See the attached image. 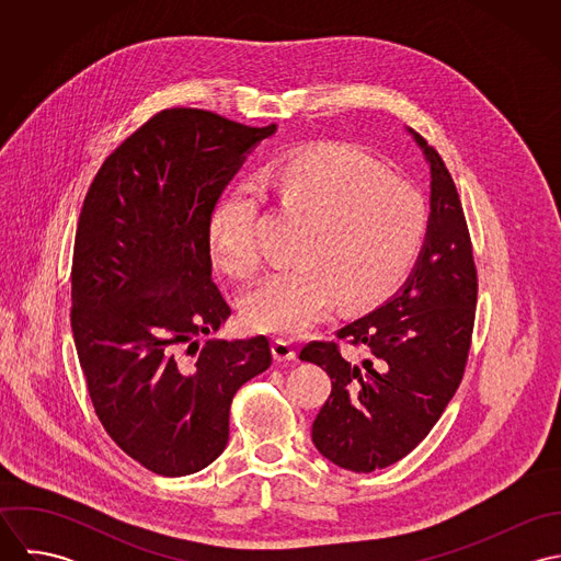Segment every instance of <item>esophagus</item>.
Returning <instances> with one entry per match:
<instances>
[{"mask_svg":"<svg viewBox=\"0 0 561 561\" xmlns=\"http://www.w3.org/2000/svg\"><path fill=\"white\" fill-rule=\"evenodd\" d=\"M272 354L276 360H294L296 358V345L287 339H274Z\"/></svg>","mask_w":561,"mask_h":561,"instance_id":"34e87169","label":"esophagus"}]
</instances>
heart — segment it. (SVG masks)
Here are the masks:
<instances>
[{"label":"heart","instance_id":"obj_1","mask_svg":"<svg viewBox=\"0 0 561 561\" xmlns=\"http://www.w3.org/2000/svg\"><path fill=\"white\" fill-rule=\"evenodd\" d=\"M263 185L307 227L296 243L298 263L272 272L243 298V320L254 330L298 334L336 300L350 309L376 305L400 287L421 254L430 227L423 196L352 145L289 153ZM261 187L243 183L214 211L211 250L233 276L261 270Z\"/></svg>","mask_w":561,"mask_h":561}]
</instances>
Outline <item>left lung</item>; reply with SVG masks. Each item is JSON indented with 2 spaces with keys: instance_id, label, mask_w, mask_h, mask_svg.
Segmentation results:
<instances>
[{
  "instance_id": "1",
  "label": "left lung",
  "mask_w": 561,
  "mask_h": 561,
  "mask_svg": "<svg viewBox=\"0 0 561 561\" xmlns=\"http://www.w3.org/2000/svg\"><path fill=\"white\" fill-rule=\"evenodd\" d=\"M414 138L432 170V216L414 272L374 313L336 330L363 358L341 354L336 341H311L300 352L332 380L313 443L354 473L400 462L430 434L462 382L471 350L478 267L467 218L445 161Z\"/></svg>"
}]
</instances>
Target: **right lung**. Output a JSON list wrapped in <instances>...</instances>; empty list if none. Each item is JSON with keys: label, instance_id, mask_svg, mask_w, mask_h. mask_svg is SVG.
I'll use <instances>...</instances> for the list:
<instances>
[{"label": "right lung", "instance_id": "add662e5", "mask_svg": "<svg viewBox=\"0 0 561 561\" xmlns=\"http://www.w3.org/2000/svg\"><path fill=\"white\" fill-rule=\"evenodd\" d=\"M274 131L161 110L105 158L81 205L71 328L85 389L110 438L163 478L225 451L231 401L272 365L265 336L196 339L231 316L211 280V216Z\"/></svg>", "mask_w": 561, "mask_h": 561}]
</instances>
